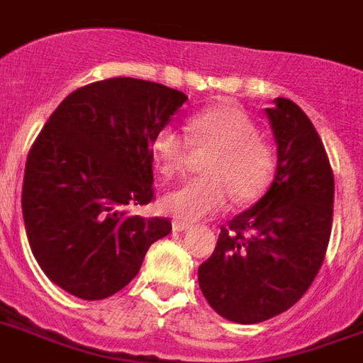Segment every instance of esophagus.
I'll use <instances>...</instances> for the list:
<instances>
[{"label":"esophagus","mask_w":363,"mask_h":363,"mask_svg":"<svg viewBox=\"0 0 363 363\" xmlns=\"http://www.w3.org/2000/svg\"><path fill=\"white\" fill-rule=\"evenodd\" d=\"M188 228H190V225L184 220H173V230L175 232H186Z\"/></svg>","instance_id":"esophagus-1"}]
</instances>
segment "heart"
Returning <instances> with one entry per match:
<instances>
[{
	"mask_svg": "<svg viewBox=\"0 0 363 363\" xmlns=\"http://www.w3.org/2000/svg\"><path fill=\"white\" fill-rule=\"evenodd\" d=\"M209 152L203 179H196L162 198L163 211L182 220H198L223 211L230 194L238 201H253L268 188L276 169L272 146L257 135V125L234 106H215L194 116L184 138L165 125L152 138V157L163 177L179 175L190 156Z\"/></svg>",
	"mask_w": 363,
	"mask_h": 363,
	"instance_id": "b5f03b06",
	"label": "heart"
}]
</instances>
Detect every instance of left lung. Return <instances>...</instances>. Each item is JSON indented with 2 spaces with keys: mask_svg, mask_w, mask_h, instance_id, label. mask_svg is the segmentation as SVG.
<instances>
[{
  "mask_svg": "<svg viewBox=\"0 0 363 363\" xmlns=\"http://www.w3.org/2000/svg\"><path fill=\"white\" fill-rule=\"evenodd\" d=\"M278 145L268 192L220 226L211 257L198 268L200 289L218 316L259 323L308 291L328 251L333 171L308 116L289 99L267 108Z\"/></svg>",
  "mask_w": 363,
  "mask_h": 363,
  "instance_id": "8db88e82",
  "label": "left lung"
}]
</instances>
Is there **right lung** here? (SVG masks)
<instances>
[{
  "instance_id": "1",
  "label": "right lung",
  "mask_w": 363,
  "mask_h": 363,
  "mask_svg": "<svg viewBox=\"0 0 363 363\" xmlns=\"http://www.w3.org/2000/svg\"><path fill=\"white\" fill-rule=\"evenodd\" d=\"M162 83L110 77L60 102L28 152L22 217L35 261L85 301L114 295L140 270L169 218L129 209L154 198L152 138L184 104Z\"/></svg>"
}]
</instances>
